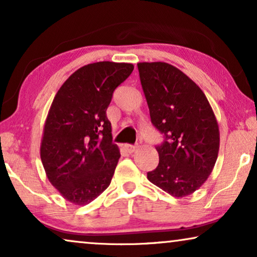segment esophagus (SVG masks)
<instances>
[{
    "instance_id": "34e87169",
    "label": "esophagus",
    "mask_w": 257,
    "mask_h": 257,
    "mask_svg": "<svg viewBox=\"0 0 257 257\" xmlns=\"http://www.w3.org/2000/svg\"><path fill=\"white\" fill-rule=\"evenodd\" d=\"M124 149L127 151L128 153H133L137 150V146L136 145H128V144H127V145L124 146Z\"/></svg>"
}]
</instances>
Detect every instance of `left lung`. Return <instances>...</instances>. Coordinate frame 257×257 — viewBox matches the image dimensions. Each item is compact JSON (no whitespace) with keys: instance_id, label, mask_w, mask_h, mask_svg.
<instances>
[{"instance_id":"obj_1","label":"left lung","mask_w":257,"mask_h":257,"mask_svg":"<svg viewBox=\"0 0 257 257\" xmlns=\"http://www.w3.org/2000/svg\"><path fill=\"white\" fill-rule=\"evenodd\" d=\"M138 70L151 121L165 135L156 147L159 165L147 179L168 194L185 198L205 184L216 163L215 114L202 90L175 66L143 62Z\"/></svg>"}]
</instances>
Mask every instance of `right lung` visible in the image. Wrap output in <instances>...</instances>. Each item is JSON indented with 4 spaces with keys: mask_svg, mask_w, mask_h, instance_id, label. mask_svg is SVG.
Masks as SVG:
<instances>
[{
    "mask_svg": "<svg viewBox=\"0 0 257 257\" xmlns=\"http://www.w3.org/2000/svg\"><path fill=\"white\" fill-rule=\"evenodd\" d=\"M131 63L84 65L63 83L45 119L41 160L51 185L69 202L84 206L111 184L120 158L112 144L106 108Z\"/></svg>",
    "mask_w": 257,
    "mask_h": 257,
    "instance_id": "right-lung-1",
    "label": "right lung"
}]
</instances>
